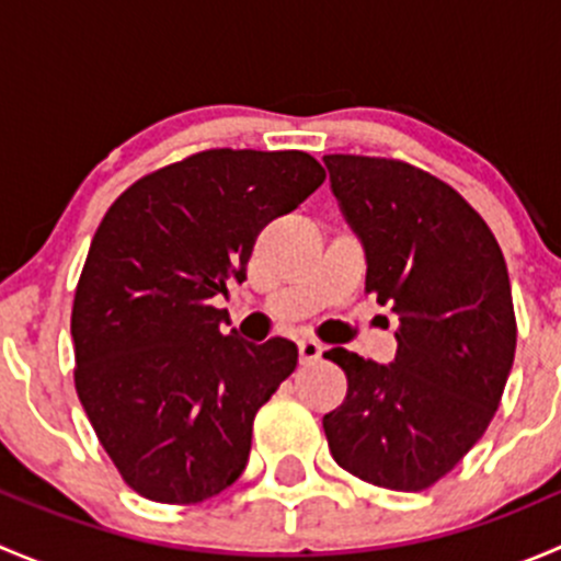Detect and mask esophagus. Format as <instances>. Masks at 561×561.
Listing matches in <instances>:
<instances>
[{
    "instance_id": "34e87169",
    "label": "esophagus",
    "mask_w": 561,
    "mask_h": 561,
    "mask_svg": "<svg viewBox=\"0 0 561 561\" xmlns=\"http://www.w3.org/2000/svg\"><path fill=\"white\" fill-rule=\"evenodd\" d=\"M298 358H301L304 366L314 364V360L322 358V347L312 339H304V342H298Z\"/></svg>"
}]
</instances>
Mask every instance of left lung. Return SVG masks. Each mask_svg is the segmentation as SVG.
I'll return each mask as SVG.
<instances>
[{
    "label": "left lung",
    "mask_w": 561,
    "mask_h": 561,
    "mask_svg": "<svg viewBox=\"0 0 561 561\" xmlns=\"http://www.w3.org/2000/svg\"><path fill=\"white\" fill-rule=\"evenodd\" d=\"M344 219L366 252V293L399 314L393 364L328 350L347 375L322 417L342 469L390 491H423L483 437L516 355L502 249L437 175L399 160L322 157Z\"/></svg>",
    "instance_id": "left-lung-1"
}]
</instances>
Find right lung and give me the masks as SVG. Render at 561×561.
Instances as JSON below:
<instances>
[{
  "instance_id": "1",
  "label": "right lung",
  "mask_w": 561,
  "mask_h": 561,
  "mask_svg": "<svg viewBox=\"0 0 561 561\" xmlns=\"http://www.w3.org/2000/svg\"><path fill=\"white\" fill-rule=\"evenodd\" d=\"M325 171L307 151L208 149L144 175L94 233L72 304L76 390L124 483L195 505L244 472L260 407L298 364L222 331L257 233Z\"/></svg>"
}]
</instances>
